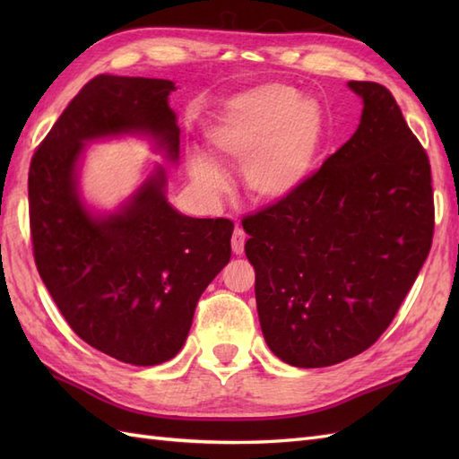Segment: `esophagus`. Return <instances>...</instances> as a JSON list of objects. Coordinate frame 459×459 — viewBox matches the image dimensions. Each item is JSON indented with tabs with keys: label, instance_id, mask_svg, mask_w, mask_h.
Here are the masks:
<instances>
[{
	"label": "esophagus",
	"instance_id": "esophagus-1",
	"mask_svg": "<svg viewBox=\"0 0 459 459\" xmlns=\"http://www.w3.org/2000/svg\"><path fill=\"white\" fill-rule=\"evenodd\" d=\"M245 242H247V232L240 227H237L235 232H232V240H230L232 252H235V255H242V252H245Z\"/></svg>",
	"mask_w": 459,
	"mask_h": 459
}]
</instances>
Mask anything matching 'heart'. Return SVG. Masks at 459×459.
Instances as JSON below:
<instances>
[{"instance_id":"b5f03b06","label":"heart","mask_w":459,"mask_h":459,"mask_svg":"<svg viewBox=\"0 0 459 459\" xmlns=\"http://www.w3.org/2000/svg\"><path fill=\"white\" fill-rule=\"evenodd\" d=\"M325 140V112L288 86L264 84L224 102L204 134L212 158L242 165L252 197L278 203L301 189ZM191 178L209 195L224 189L221 169L204 155L191 160Z\"/></svg>"}]
</instances>
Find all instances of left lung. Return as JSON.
<instances>
[{"instance_id": "obj_1", "label": "left lung", "mask_w": 459, "mask_h": 459, "mask_svg": "<svg viewBox=\"0 0 459 459\" xmlns=\"http://www.w3.org/2000/svg\"><path fill=\"white\" fill-rule=\"evenodd\" d=\"M357 132L291 197L242 219L272 353L304 368L363 353L393 324L434 237L430 160L386 86L349 81Z\"/></svg>"}]
</instances>
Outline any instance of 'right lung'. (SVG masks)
Instances as JSON below:
<instances>
[{"label":"right lung","instance_id":"right-lung-1","mask_svg":"<svg viewBox=\"0 0 459 459\" xmlns=\"http://www.w3.org/2000/svg\"><path fill=\"white\" fill-rule=\"evenodd\" d=\"M171 81L99 74L68 102L29 168L35 264L71 329L122 363L152 367L179 353L195 306L229 264L235 224L193 219L165 199L158 168L118 212L92 217L76 191L84 142L148 134L179 155Z\"/></svg>","mask_w":459,"mask_h":459}]
</instances>
